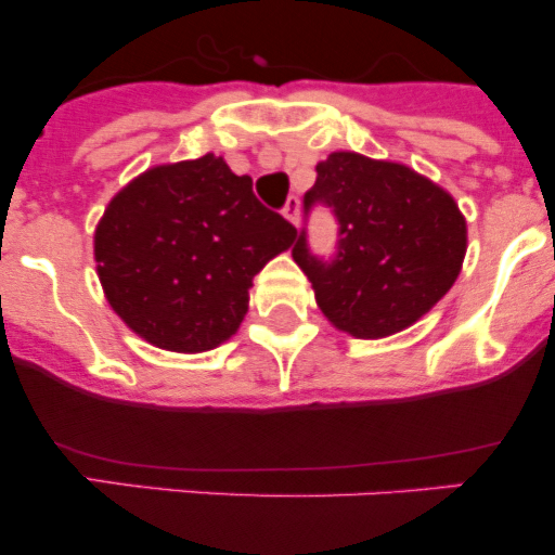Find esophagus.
Returning <instances> with one entry per match:
<instances>
[{
  "instance_id": "obj_1",
  "label": "esophagus",
  "mask_w": 555,
  "mask_h": 555,
  "mask_svg": "<svg viewBox=\"0 0 555 555\" xmlns=\"http://www.w3.org/2000/svg\"><path fill=\"white\" fill-rule=\"evenodd\" d=\"M282 211H284V217L293 222V225H298V222H300V198H298V195H289Z\"/></svg>"
}]
</instances>
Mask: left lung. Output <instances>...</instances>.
<instances>
[{
    "label": "left lung",
    "instance_id": "obj_1",
    "mask_svg": "<svg viewBox=\"0 0 555 555\" xmlns=\"http://www.w3.org/2000/svg\"><path fill=\"white\" fill-rule=\"evenodd\" d=\"M313 206L338 222L335 251L313 255L304 228L293 257L338 330L357 338L400 333L456 282L467 249L464 217L443 188L408 166L333 153L304 195L306 217Z\"/></svg>",
    "mask_w": 555,
    "mask_h": 555
}]
</instances>
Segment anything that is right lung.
I'll list each match as a JSON object with an SVG mask.
<instances>
[{
	"instance_id": "1",
	"label": "right lung",
	"mask_w": 555,
	"mask_h": 555,
	"mask_svg": "<svg viewBox=\"0 0 555 555\" xmlns=\"http://www.w3.org/2000/svg\"><path fill=\"white\" fill-rule=\"evenodd\" d=\"M298 231L215 155L155 166L122 188L96 228V271L117 317L169 351L231 338L255 273Z\"/></svg>"
}]
</instances>
